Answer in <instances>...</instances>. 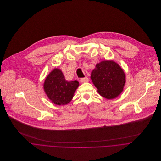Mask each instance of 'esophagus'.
I'll list each match as a JSON object with an SVG mask.
<instances>
[{"mask_svg":"<svg viewBox=\"0 0 161 161\" xmlns=\"http://www.w3.org/2000/svg\"><path fill=\"white\" fill-rule=\"evenodd\" d=\"M88 80H89V79H88L87 77H84V78H81V79H80V82H87Z\"/></svg>","mask_w":161,"mask_h":161,"instance_id":"obj_1","label":"esophagus"}]
</instances>
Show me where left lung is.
I'll return each instance as SVG.
<instances>
[{"label": "left lung", "mask_w": 161, "mask_h": 161, "mask_svg": "<svg viewBox=\"0 0 161 161\" xmlns=\"http://www.w3.org/2000/svg\"><path fill=\"white\" fill-rule=\"evenodd\" d=\"M91 79L100 94L107 99L118 96L125 82L123 70L113 61H103L98 63L91 72Z\"/></svg>", "instance_id": "8db88e82"}]
</instances>
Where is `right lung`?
<instances>
[{"label":"right lung","instance_id":"right-lung-1","mask_svg":"<svg viewBox=\"0 0 161 161\" xmlns=\"http://www.w3.org/2000/svg\"><path fill=\"white\" fill-rule=\"evenodd\" d=\"M79 85L77 80H66L62 72L55 69L46 77L44 89L48 98L54 104L66 105L72 100Z\"/></svg>","mask_w":161,"mask_h":161}]
</instances>
